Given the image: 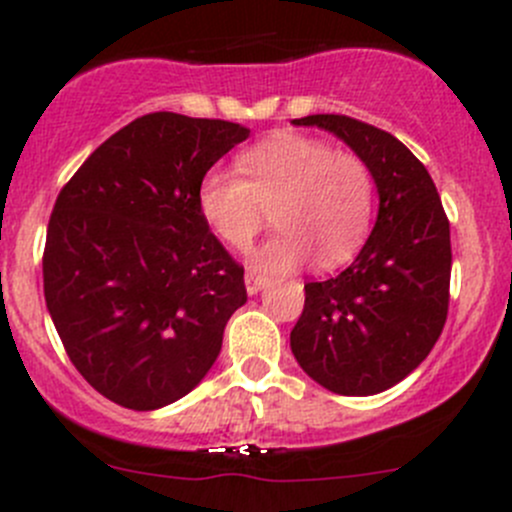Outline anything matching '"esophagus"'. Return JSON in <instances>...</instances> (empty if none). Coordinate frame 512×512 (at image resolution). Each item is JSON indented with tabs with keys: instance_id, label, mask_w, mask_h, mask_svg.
I'll list each match as a JSON object with an SVG mask.
<instances>
[{
	"instance_id": "1",
	"label": "esophagus",
	"mask_w": 512,
	"mask_h": 512,
	"mask_svg": "<svg viewBox=\"0 0 512 512\" xmlns=\"http://www.w3.org/2000/svg\"><path fill=\"white\" fill-rule=\"evenodd\" d=\"M265 285H267V277L265 275H260V272H255V270H247V275H245L247 294H257Z\"/></svg>"
}]
</instances>
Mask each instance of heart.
Masks as SVG:
<instances>
[{
  "instance_id": "heart-1",
  "label": "heart",
  "mask_w": 512,
  "mask_h": 512,
  "mask_svg": "<svg viewBox=\"0 0 512 512\" xmlns=\"http://www.w3.org/2000/svg\"><path fill=\"white\" fill-rule=\"evenodd\" d=\"M237 170H210L198 208L210 230L245 250L275 208L280 230L255 252L260 272H292L307 260L319 270L347 262L374 215V173L354 151L319 138L275 133L237 158Z\"/></svg>"
}]
</instances>
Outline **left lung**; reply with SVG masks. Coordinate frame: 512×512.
<instances>
[{
	"instance_id": "1",
	"label": "left lung",
	"mask_w": 512,
	"mask_h": 512,
	"mask_svg": "<svg viewBox=\"0 0 512 512\" xmlns=\"http://www.w3.org/2000/svg\"><path fill=\"white\" fill-rule=\"evenodd\" d=\"M292 123L342 138L369 163L379 190L376 225L356 260L337 277L304 285L292 354L334 394H379L406 379L441 337L451 225L426 165L399 138L342 113Z\"/></svg>"
}]
</instances>
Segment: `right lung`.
<instances>
[{
	"label": "right lung",
	"instance_id": "add662e5",
	"mask_svg": "<svg viewBox=\"0 0 512 512\" xmlns=\"http://www.w3.org/2000/svg\"><path fill=\"white\" fill-rule=\"evenodd\" d=\"M250 136L220 118H136L61 188L44 247V297L71 364L113 404L153 411L203 381L245 270L210 232L198 188Z\"/></svg>",
	"mask_w": 512,
	"mask_h": 512
}]
</instances>
